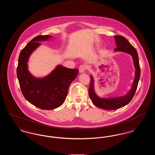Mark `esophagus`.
<instances>
[{"label": "esophagus", "instance_id": "obj_1", "mask_svg": "<svg viewBox=\"0 0 155 155\" xmlns=\"http://www.w3.org/2000/svg\"><path fill=\"white\" fill-rule=\"evenodd\" d=\"M85 70H86V66H85V65L82 64V65H81L79 67V71H80V73H84L85 71Z\"/></svg>", "mask_w": 155, "mask_h": 155}]
</instances>
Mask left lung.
<instances>
[{
    "mask_svg": "<svg viewBox=\"0 0 155 155\" xmlns=\"http://www.w3.org/2000/svg\"><path fill=\"white\" fill-rule=\"evenodd\" d=\"M117 48L114 52H123L131 56L134 68L135 69L134 80L130 89L125 95L118 96L100 97L97 95L95 89V80L92 75H91V81L89 88V97L94 104L99 108L107 110H113L124 107L129 103L133 98L138 87L140 75V66L138 55L137 50L124 37L114 36Z\"/></svg>",
    "mask_w": 155,
    "mask_h": 155,
    "instance_id": "obj_1",
    "label": "left lung"
}]
</instances>
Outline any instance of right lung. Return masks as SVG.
<instances>
[{
	"label": "right lung",
	"instance_id": "obj_1",
	"mask_svg": "<svg viewBox=\"0 0 155 155\" xmlns=\"http://www.w3.org/2000/svg\"><path fill=\"white\" fill-rule=\"evenodd\" d=\"M51 35H38L33 38L20 52L17 76L22 94L27 101L38 108L52 110L59 107L65 101L70 85L78 74V69L58 65L44 77H36L28 70L31 54L47 41Z\"/></svg>",
	"mask_w": 155,
	"mask_h": 155
}]
</instances>
